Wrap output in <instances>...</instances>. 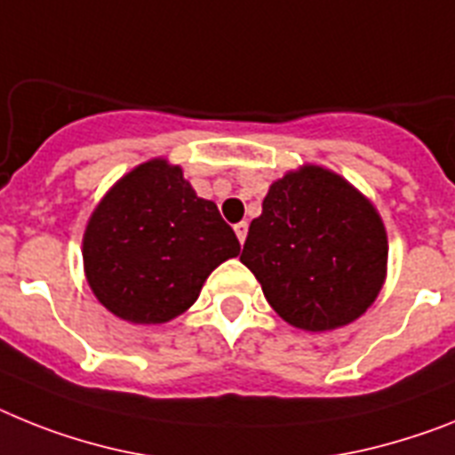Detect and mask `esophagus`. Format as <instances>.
<instances>
[{
    "label": "esophagus",
    "mask_w": 455,
    "mask_h": 455,
    "mask_svg": "<svg viewBox=\"0 0 455 455\" xmlns=\"http://www.w3.org/2000/svg\"><path fill=\"white\" fill-rule=\"evenodd\" d=\"M234 228H235V235H238V240H240V245H243L247 238V221H238Z\"/></svg>",
    "instance_id": "34e87169"
}]
</instances>
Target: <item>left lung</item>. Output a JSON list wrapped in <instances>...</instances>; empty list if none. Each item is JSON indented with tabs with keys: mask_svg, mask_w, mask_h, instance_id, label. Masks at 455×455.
<instances>
[{
	"mask_svg": "<svg viewBox=\"0 0 455 455\" xmlns=\"http://www.w3.org/2000/svg\"><path fill=\"white\" fill-rule=\"evenodd\" d=\"M387 257V231L368 198L339 175L305 166L270 185L240 261L284 322L333 331L375 303Z\"/></svg>",
	"mask_w": 455,
	"mask_h": 455,
	"instance_id": "obj_1",
	"label": "left lung"
}]
</instances>
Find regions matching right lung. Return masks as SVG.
Here are the masks:
<instances>
[{"mask_svg":"<svg viewBox=\"0 0 455 455\" xmlns=\"http://www.w3.org/2000/svg\"><path fill=\"white\" fill-rule=\"evenodd\" d=\"M234 228L180 166L140 164L97 205L83 261L99 303L124 322L164 323L192 307L208 275L238 257Z\"/></svg>","mask_w":455,"mask_h":455,"instance_id":"add662e5","label":"right lung"}]
</instances>
